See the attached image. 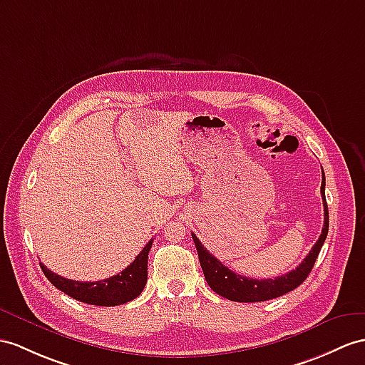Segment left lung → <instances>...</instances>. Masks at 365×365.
<instances>
[{
    "instance_id": "1",
    "label": "left lung",
    "mask_w": 365,
    "mask_h": 365,
    "mask_svg": "<svg viewBox=\"0 0 365 365\" xmlns=\"http://www.w3.org/2000/svg\"><path fill=\"white\" fill-rule=\"evenodd\" d=\"M321 193H322V201H324V227L322 234L319 237L313 250L305 257L304 262H302L296 269H292L287 274L279 275L275 279H251L245 277V275L235 274L230 271L227 266H225L218 259H215L206 247L201 245L197 235L192 234L193 243L197 246L200 263L204 272V277H206L209 287L220 294L221 297L229 299L232 302H263L280 297L287 292L296 289L300 283L308 277L314 266V262L317 259L319 252L322 250V245L328 234V206L325 200V175L322 170V185H321Z\"/></svg>"
}]
</instances>
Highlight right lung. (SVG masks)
<instances>
[{"instance_id": "obj_1", "label": "right lung", "mask_w": 365, "mask_h": 365, "mask_svg": "<svg viewBox=\"0 0 365 365\" xmlns=\"http://www.w3.org/2000/svg\"><path fill=\"white\" fill-rule=\"evenodd\" d=\"M152 245L153 240H150L130 266H127L122 272L113 275V277L101 282H77L65 279L48 269L43 263H40V266L52 285L58 288L61 292H65L69 297L85 302V304L90 305L115 307L136 299L144 291L148 274V252L152 250Z\"/></svg>"}]
</instances>
